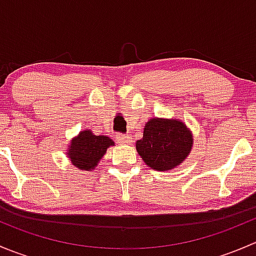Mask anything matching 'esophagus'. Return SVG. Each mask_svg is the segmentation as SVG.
<instances>
[{
	"instance_id": "obj_1",
	"label": "esophagus",
	"mask_w": 256,
	"mask_h": 256,
	"mask_svg": "<svg viewBox=\"0 0 256 256\" xmlns=\"http://www.w3.org/2000/svg\"><path fill=\"white\" fill-rule=\"evenodd\" d=\"M116 141H118V144H130L131 142V138L128 135H125V134H118L116 135Z\"/></svg>"
}]
</instances>
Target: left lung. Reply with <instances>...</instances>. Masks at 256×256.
I'll return each mask as SVG.
<instances>
[{"instance_id":"8db88e82","label":"left lung","mask_w":256,"mask_h":256,"mask_svg":"<svg viewBox=\"0 0 256 256\" xmlns=\"http://www.w3.org/2000/svg\"><path fill=\"white\" fill-rule=\"evenodd\" d=\"M192 142V135L183 122L152 118L144 126V138L136 142V150L151 168L168 171L182 164Z\"/></svg>"}]
</instances>
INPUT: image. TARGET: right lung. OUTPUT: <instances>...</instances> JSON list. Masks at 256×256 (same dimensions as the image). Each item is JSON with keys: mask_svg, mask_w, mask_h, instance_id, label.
<instances>
[{"mask_svg": "<svg viewBox=\"0 0 256 256\" xmlns=\"http://www.w3.org/2000/svg\"><path fill=\"white\" fill-rule=\"evenodd\" d=\"M114 141L108 136H96L92 131H82L78 138H73L69 147V158L79 170L90 171L102 160L108 147L112 146Z\"/></svg>", "mask_w": 256, "mask_h": 256, "instance_id": "obj_1", "label": "right lung"}]
</instances>
